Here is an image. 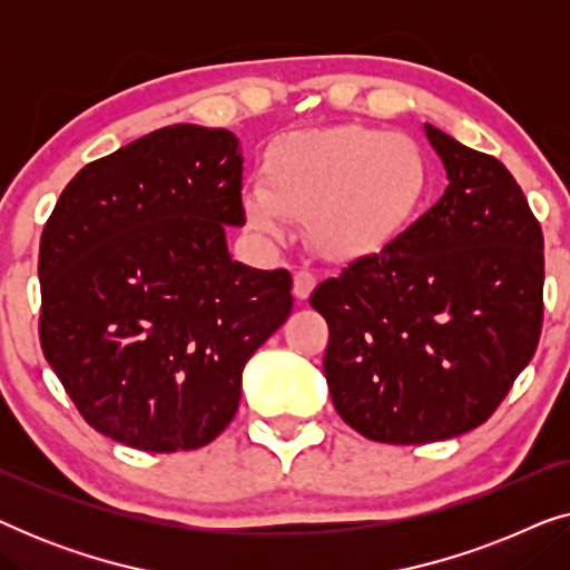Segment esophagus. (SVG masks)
I'll return each mask as SVG.
<instances>
[{"label": "esophagus", "mask_w": 570, "mask_h": 570, "mask_svg": "<svg viewBox=\"0 0 570 570\" xmlns=\"http://www.w3.org/2000/svg\"><path fill=\"white\" fill-rule=\"evenodd\" d=\"M316 287V275L311 269H298L293 275V295L298 301H306L308 295H311V291H314Z\"/></svg>", "instance_id": "1"}]
</instances>
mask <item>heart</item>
<instances>
[{"label":"heart","mask_w":570,"mask_h":570,"mask_svg":"<svg viewBox=\"0 0 570 570\" xmlns=\"http://www.w3.org/2000/svg\"><path fill=\"white\" fill-rule=\"evenodd\" d=\"M267 186L248 184V223L279 236L287 217L330 259L376 252L412 220L428 189V163L404 135L371 127L295 131L264 163Z\"/></svg>","instance_id":"b5f03b06"}]
</instances>
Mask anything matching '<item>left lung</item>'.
Instances as JSON below:
<instances>
[{"instance_id":"8db88e82","label":"left lung","mask_w":570,"mask_h":570,"mask_svg":"<svg viewBox=\"0 0 570 570\" xmlns=\"http://www.w3.org/2000/svg\"><path fill=\"white\" fill-rule=\"evenodd\" d=\"M443 197L311 293L330 324L334 410L379 443H431L485 423L542 332V228L509 168L425 124Z\"/></svg>"}]
</instances>
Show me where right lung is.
<instances>
[{
  "instance_id": "1",
  "label": "right lung",
  "mask_w": 570,
  "mask_h": 570,
  "mask_svg": "<svg viewBox=\"0 0 570 570\" xmlns=\"http://www.w3.org/2000/svg\"><path fill=\"white\" fill-rule=\"evenodd\" d=\"M238 139L174 124L77 174L41 236V347L80 415L168 454L215 441L248 357L293 311L287 269L233 262Z\"/></svg>"
}]
</instances>
